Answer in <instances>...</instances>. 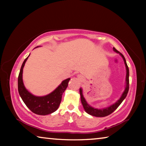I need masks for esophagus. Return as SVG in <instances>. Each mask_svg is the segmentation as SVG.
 <instances>
[{
	"mask_svg": "<svg viewBox=\"0 0 146 146\" xmlns=\"http://www.w3.org/2000/svg\"><path fill=\"white\" fill-rule=\"evenodd\" d=\"M78 78L80 79V80H84V78H83V76H81V75H78Z\"/></svg>",
	"mask_w": 146,
	"mask_h": 146,
	"instance_id": "obj_1",
	"label": "esophagus"
}]
</instances>
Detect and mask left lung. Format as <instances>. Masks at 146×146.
<instances>
[{"label":"left lung","mask_w":146,"mask_h":146,"mask_svg":"<svg viewBox=\"0 0 146 146\" xmlns=\"http://www.w3.org/2000/svg\"><path fill=\"white\" fill-rule=\"evenodd\" d=\"M113 49L115 52L119 53L120 55L122 56L123 59V61H124L125 67H126V87H125V91H123L122 95L121 96V97L119 100H118L117 102H115L114 104L111 105L110 107L106 108L104 109H102V110H98V109H96L92 108L91 106L88 104L86 102L84 97L83 94H82V89H80V98H81V102L82 104L83 108L84 109L86 113H88V114H90L92 116H95V117H106L109 115L111 114V113L117 110V108L120 105V104L122 102V101L124 100V98L126 97L127 95L128 91H129V68L127 65L126 61H125V57L123 56L122 53H120L119 51H117L115 48H113Z\"/></svg>","instance_id":"8db88e82"}]
</instances>
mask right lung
Segmentation results:
<instances>
[{"mask_svg":"<svg viewBox=\"0 0 146 146\" xmlns=\"http://www.w3.org/2000/svg\"><path fill=\"white\" fill-rule=\"evenodd\" d=\"M28 56L23 62L19 75L18 90L19 95L27 107L33 113L39 115L51 114L58 108L62 100V95L67 88L70 78L62 81L55 90L48 95L44 97H36L33 95L24 87L23 81V68Z\"/></svg>","mask_w":146,"mask_h":146,"instance_id":"add662e5","label":"right lung"}]
</instances>
